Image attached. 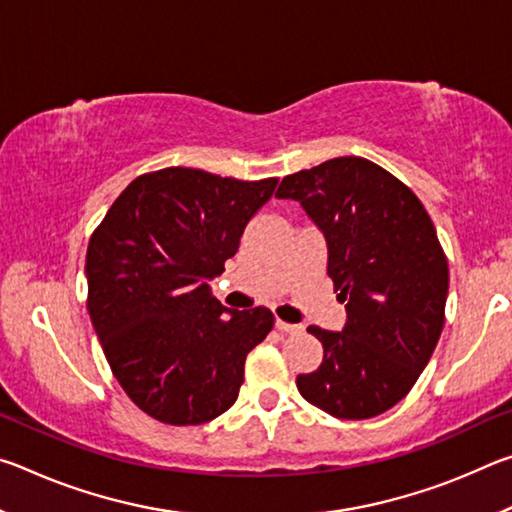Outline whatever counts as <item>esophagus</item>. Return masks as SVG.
Listing matches in <instances>:
<instances>
[{"label": "esophagus", "instance_id": "1", "mask_svg": "<svg viewBox=\"0 0 512 512\" xmlns=\"http://www.w3.org/2000/svg\"><path fill=\"white\" fill-rule=\"evenodd\" d=\"M275 329H277V332H282V334H298V332H302L300 325L284 323V320H280V318L275 320Z\"/></svg>", "mask_w": 512, "mask_h": 512}]
</instances>
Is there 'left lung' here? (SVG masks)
Instances as JSON below:
<instances>
[{
  "label": "left lung",
  "mask_w": 512,
  "mask_h": 512,
  "mask_svg": "<svg viewBox=\"0 0 512 512\" xmlns=\"http://www.w3.org/2000/svg\"><path fill=\"white\" fill-rule=\"evenodd\" d=\"M327 244V275L345 305L341 332L307 327L323 361L300 395L334 418L366 420L411 391L445 325L449 271L436 228L409 187L357 155L282 180Z\"/></svg>",
  "instance_id": "left-lung-1"
}]
</instances>
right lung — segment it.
<instances>
[{
  "instance_id": "right-lung-1",
  "label": "right lung",
  "mask_w": 512,
  "mask_h": 512,
  "mask_svg": "<svg viewBox=\"0 0 512 512\" xmlns=\"http://www.w3.org/2000/svg\"><path fill=\"white\" fill-rule=\"evenodd\" d=\"M277 180L246 183L189 167L135 178L85 257L88 311L126 395L164 424H203L235 404L266 307L228 309L210 280L237 253Z\"/></svg>"
}]
</instances>
